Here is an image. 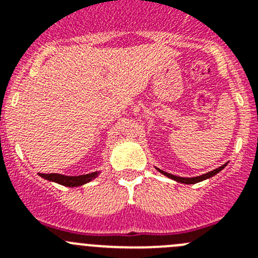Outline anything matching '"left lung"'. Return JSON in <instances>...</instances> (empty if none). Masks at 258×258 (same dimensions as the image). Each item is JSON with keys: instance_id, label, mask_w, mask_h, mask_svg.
Returning <instances> with one entry per match:
<instances>
[{"instance_id": "left-lung-1", "label": "left lung", "mask_w": 258, "mask_h": 258, "mask_svg": "<svg viewBox=\"0 0 258 258\" xmlns=\"http://www.w3.org/2000/svg\"><path fill=\"white\" fill-rule=\"evenodd\" d=\"M225 166H226V164H223L222 166H220V168H217V169L212 170V172H208V173H206V174H203V175H198V177H191V178H184V177H178V175H173V174H170V173H168V172H164V170L159 169V168H156V169L159 170V172H160V173H163L164 175H166V177H169V178L174 179V181H177V182H181V183H186V184H194V183H198V182H202V181H204V179H208V178H211V177H213L214 174H217V173H220L221 170H222L223 168H225Z\"/></svg>"}]
</instances>
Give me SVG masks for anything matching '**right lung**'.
<instances>
[{"instance_id":"1","label":"right lung","mask_w":258,"mask_h":258,"mask_svg":"<svg viewBox=\"0 0 258 258\" xmlns=\"http://www.w3.org/2000/svg\"><path fill=\"white\" fill-rule=\"evenodd\" d=\"M99 172H93L89 174L84 175H64V174H58V173H40L42 178L47 179V181L56 182L59 184L67 186V187H77V186H83V184L88 183L92 179L97 178Z\"/></svg>"}]
</instances>
